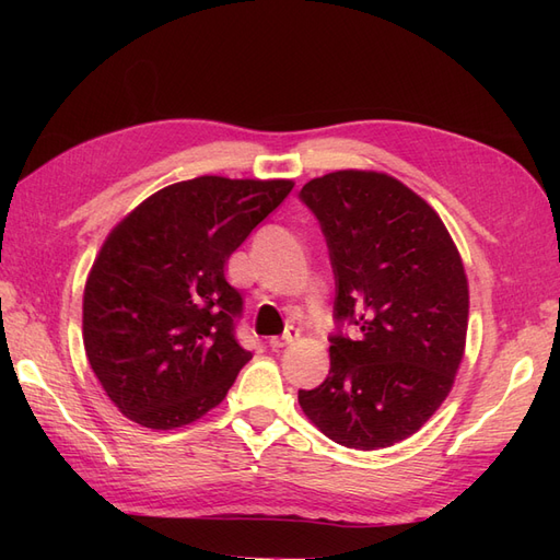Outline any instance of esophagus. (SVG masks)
Instances as JSON below:
<instances>
[{"label": "esophagus", "mask_w": 560, "mask_h": 560, "mask_svg": "<svg viewBox=\"0 0 560 560\" xmlns=\"http://www.w3.org/2000/svg\"><path fill=\"white\" fill-rule=\"evenodd\" d=\"M296 338H299V329L290 327L282 336H273V338H270L268 346L273 348V350H280V348H284V346H292V343L296 341Z\"/></svg>", "instance_id": "34e87169"}]
</instances>
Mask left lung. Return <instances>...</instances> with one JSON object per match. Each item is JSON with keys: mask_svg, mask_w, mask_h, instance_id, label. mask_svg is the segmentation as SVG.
Listing matches in <instances>:
<instances>
[{"mask_svg": "<svg viewBox=\"0 0 560 560\" xmlns=\"http://www.w3.org/2000/svg\"><path fill=\"white\" fill-rule=\"evenodd\" d=\"M299 198L325 233L336 280L329 376L299 389V404L331 442L387 448L453 387L469 315L463 259L439 214L389 175L329 173Z\"/></svg>", "mask_w": 560, "mask_h": 560, "instance_id": "8db88e82", "label": "left lung"}]
</instances>
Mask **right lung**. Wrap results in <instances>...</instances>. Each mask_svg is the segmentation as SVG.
Here are the masks:
<instances>
[{
	"instance_id": "1",
	"label": "right lung",
	"mask_w": 560,
	"mask_h": 560,
	"mask_svg": "<svg viewBox=\"0 0 560 560\" xmlns=\"http://www.w3.org/2000/svg\"><path fill=\"white\" fill-rule=\"evenodd\" d=\"M290 179L196 177L140 202L100 249L83 290V348L126 418L173 430L222 401L252 360L226 261L290 196Z\"/></svg>"
}]
</instances>
